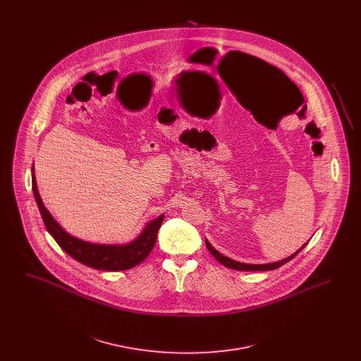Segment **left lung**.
Listing matches in <instances>:
<instances>
[{
    "instance_id": "1",
    "label": "left lung",
    "mask_w": 361,
    "mask_h": 361,
    "mask_svg": "<svg viewBox=\"0 0 361 361\" xmlns=\"http://www.w3.org/2000/svg\"><path fill=\"white\" fill-rule=\"evenodd\" d=\"M243 54V52H242ZM245 56H249V58H253L255 59V56H252V55H245ZM261 65H264V66H267V68H272L269 63H267V62H264V61H258ZM307 243H305L296 253H293L292 256H290L288 258H284V259H281V261H277V262H271V264H258V265H255V264H243V262H238V261H234V259H231V258L226 257L224 255H221L216 249H214L212 247V245L206 240V246L207 249L209 250V253L214 256V257L216 258L221 264H224V267H227V268H231V269H235V271H272V269H277L279 267H281V265H284L286 262H288L290 259L295 257L305 246H306Z\"/></svg>"
}]
</instances>
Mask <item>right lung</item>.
<instances>
[{"label":"right lung","instance_id":"right-lung-1","mask_svg":"<svg viewBox=\"0 0 361 361\" xmlns=\"http://www.w3.org/2000/svg\"><path fill=\"white\" fill-rule=\"evenodd\" d=\"M32 190H34L36 204L39 207L40 215L46 224V228L51 234L52 238L56 240V243L62 247V250H65L70 257L77 259L78 262L84 264L86 267L100 269V271L118 272V271L131 269L137 264H140L153 250L158 230L165 218V215L162 214L154 221L149 222L137 240L127 245L90 243V242L71 237L69 233H66L52 218L51 214L43 204L40 195L37 192L34 166H32Z\"/></svg>","mask_w":361,"mask_h":361}]
</instances>
